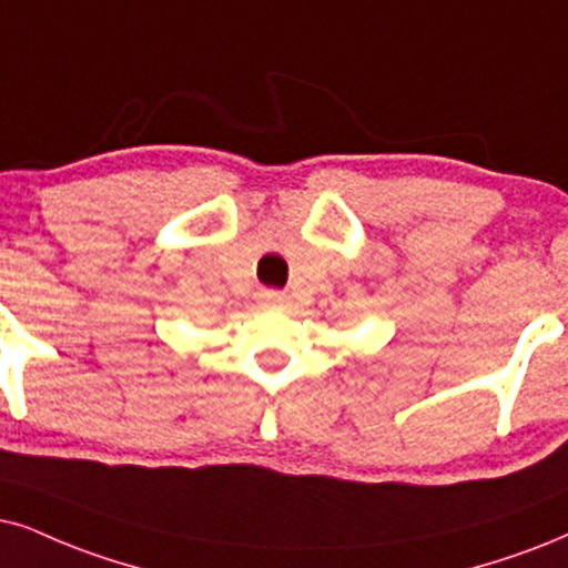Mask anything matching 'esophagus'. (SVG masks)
<instances>
[{
    "label": "esophagus",
    "mask_w": 568,
    "mask_h": 568,
    "mask_svg": "<svg viewBox=\"0 0 568 568\" xmlns=\"http://www.w3.org/2000/svg\"><path fill=\"white\" fill-rule=\"evenodd\" d=\"M262 304L264 306H283L285 296H283V293H277V291H264L262 293Z\"/></svg>",
    "instance_id": "obj_1"
}]
</instances>
